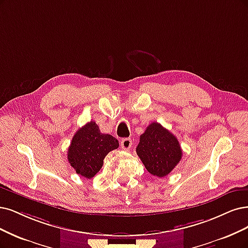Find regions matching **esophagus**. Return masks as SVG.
Segmentation results:
<instances>
[{"label":"esophagus","instance_id":"34e87169","mask_svg":"<svg viewBox=\"0 0 248 248\" xmlns=\"http://www.w3.org/2000/svg\"><path fill=\"white\" fill-rule=\"evenodd\" d=\"M132 146V140L131 139H128V138H125L121 140V147L124 149V150H128L130 147Z\"/></svg>","mask_w":248,"mask_h":248}]
</instances>
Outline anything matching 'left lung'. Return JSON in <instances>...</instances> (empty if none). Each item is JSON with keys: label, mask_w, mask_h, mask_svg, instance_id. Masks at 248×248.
Returning <instances> with one entry per match:
<instances>
[{"label": "left lung", "mask_w": 248, "mask_h": 248, "mask_svg": "<svg viewBox=\"0 0 248 248\" xmlns=\"http://www.w3.org/2000/svg\"><path fill=\"white\" fill-rule=\"evenodd\" d=\"M136 154L148 171L158 177L168 175L183 157L177 139L157 122L151 123L140 135Z\"/></svg>", "instance_id": "8db88e82"}]
</instances>
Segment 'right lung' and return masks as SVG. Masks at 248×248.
Returning <instances> with one entry per match:
<instances>
[{
    "instance_id": "right-lung-1",
    "label": "right lung",
    "mask_w": 248,
    "mask_h": 248,
    "mask_svg": "<svg viewBox=\"0 0 248 248\" xmlns=\"http://www.w3.org/2000/svg\"><path fill=\"white\" fill-rule=\"evenodd\" d=\"M118 148V140L110 134L101 133L98 125L90 121L73 136L67 160L77 173L91 178L99 171L108 154Z\"/></svg>"
}]
</instances>
